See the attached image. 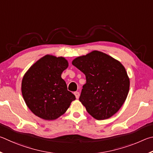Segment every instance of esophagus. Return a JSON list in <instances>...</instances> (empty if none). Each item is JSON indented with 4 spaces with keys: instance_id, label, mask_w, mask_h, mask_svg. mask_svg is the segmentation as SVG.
<instances>
[{
    "instance_id": "34e87169",
    "label": "esophagus",
    "mask_w": 153,
    "mask_h": 153,
    "mask_svg": "<svg viewBox=\"0 0 153 153\" xmlns=\"http://www.w3.org/2000/svg\"><path fill=\"white\" fill-rule=\"evenodd\" d=\"M75 97H76V98H77L78 99L79 97V96H80V94H79V92H76V93H75Z\"/></svg>"
}]
</instances>
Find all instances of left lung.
<instances>
[{"instance_id":"1","label":"left lung","mask_w":153,"mask_h":153,"mask_svg":"<svg viewBox=\"0 0 153 153\" xmlns=\"http://www.w3.org/2000/svg\"><path fill=\"white\" fill-rule=\"evenodd\" d=\"M68 66V61L64 58L45 55L23 76L21 91L24 101L28 108L40 118H58L76 100L61 77Z\"/></svg>"}]
</instances>
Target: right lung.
I'll return each mask as SVG.
<instances>
[{
    "label": "right lung",
    "instance_id": "add662e5",
    "mask_svg": "<svg viewBox=\"0 0 153 153\" xmlns=\"http://www.w3.org/2000/svg\"><path fill=\"white\" fill-rule=\"evenodd\" d=\"M72 64L85 74L79 101L97 120L117 113L126 100L130 79L119 61L103 52L93 51L79 56Z\"/></svg>",
    "mask_w": 153,
    "mask_h": 153
}]
</instances>
